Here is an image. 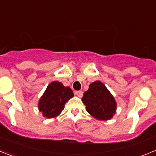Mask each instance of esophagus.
<instances>
[{
    "label": "esophagus",
    "instance_id": "obj_1",
    "mask_svg": "<svg viewBox=\"0 0 156 156\" xmlns=\"http://www.w3.org/2000/svg\"><path fill=\"white\" fill-rule=\"evenodd\" d=\"M75 94L76 95V96H78L79 98H82L83 94L82 90H77V91L75 92Z\"/></svg>",
    "mask_w": 156,
    "mask_h": 156
}]
</instances>
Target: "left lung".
<instances>
[{
    "instance_id": "8db88e82",
    "label": "left lung",
    "mask_w": 156,
    "mask_h": 156,
    "mask_svg": "<svg viewBox=\"0 0 156 156\" xmlns=\"http://www.w3.org/2000/svg\"><path fill=\"white\" fill-rule=\"evenodd\" d=\"M86 110L91 116L98 120H109L116 112L115 98L105 85L96 80L89 85L82 98Z\"/></svg>"
}]
</instances>
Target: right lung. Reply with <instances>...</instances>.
Here are the masks:
<instances>
[{
	"label": "right lung",
	"mask_w": 156,
	"mask_h": 156,
	"mask_svg": "<svg viewBox=\"0 0 156 156\" xmlns=\"http://www.w3.org/2000/svg\"><path fill=\"white\" fill-rule=\"evenodd\" d=\"M73 96L71 88L58 81H53L40 98L38 109L47 119L57 117L64 109L66 103Z\"/></svg>",
	"instance_id": "right-lung-1"
}]
</instances>
